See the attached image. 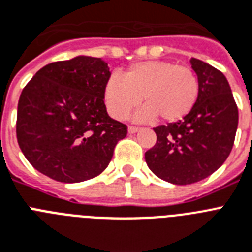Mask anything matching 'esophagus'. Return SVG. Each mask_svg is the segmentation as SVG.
<instances>
[{
  "label": "esophagus",
  "instance_id": "esophagus-1",
  "mask_svg": "<svg viewBox=\"0 0 252 252\" xmlns=\"http://www.w3.org/2000/svg\"><path fill=\"white\" fill-rule=\"evenodd\" d=\"M128 134H135V132H138L139 131V127H136V126H128Z\"/></svg>",
  "mask_w": 252,
  "mask_h": 252
}]
</instances>
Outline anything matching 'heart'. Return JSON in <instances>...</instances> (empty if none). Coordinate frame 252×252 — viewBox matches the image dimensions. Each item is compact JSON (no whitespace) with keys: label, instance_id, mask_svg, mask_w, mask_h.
<instances>
[{"label":"heart","instance_id":"1","mask_svg":"<svg viewBox=\"0 0 252 252\" xmlns=\"http://www.w3.org/2000/svg\"><path fill=\"white\" fill-rule=\"evenodd\" d=\"M199 80L187 65L163 60H147L130 65L120 77L113 74L104 86V103L112 117L124 120L140 100L145 105L136 113L138 121L161 117L176 122L188 116L199 97Z\"/></svg>","mask_w":252,"mask_h":252}]
</instances>
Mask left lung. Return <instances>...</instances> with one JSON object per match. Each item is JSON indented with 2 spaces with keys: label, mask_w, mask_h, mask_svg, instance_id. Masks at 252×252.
Segmentation results:
<instances>
[{
  "label": "left lung",
  "mask_w": 252,
  "mask_h": 252,
  "mask_svg": "<svg viewBox=\"0 0 252 252\" xmlns=\"http://www.w3.org/2000/svg\"><path fill=\"white\" fill-rule=\"evenodd\" d=\"M199 80V97L182 121L155 127L157 141L145 152V162L165 182L186 186L210 176L233 148L238 108L220 70L190 59Z\"/></svg>",
  "instance_id": "obj_1"
}]
</instances>
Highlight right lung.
I'll list each match as a JSON object with an SVG mask.
<instances>
[{
  "label": "right lung",
  "instance_id": "right-lung-1",
  "mask_svg": "<svg viewBox=\"0 0 252 252\" xmlns=\"http://www.w3.org/2000/svg\"><path fill=\"white\" fill-rule=\"evenodd\" d=\"M111 77L100 58L77 56L45 65L23 89L16 139L41 174L62 183L93 179L107 168L127 126L111 118L103 91Z\"/></svg>",
  "mask_w": 252,
  "mask_h": 252
}]
</instances>
